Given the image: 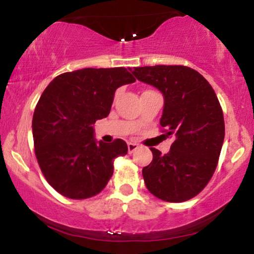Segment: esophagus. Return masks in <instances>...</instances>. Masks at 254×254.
<instances>
[{
    "label": "esophagus",
    "mask_w": 254,
    "mask_h": 254,
    "mask_svg": "<svg viewBox=\"0 0 254 254\" xmlns=\"http://www.w3.org/2000/svg\"><path fill=\"white\" fill-rule=\"evenodd\" d=\"M137 148H138V144L137 143H133V142H130V143H127V150H129V154H132L133 151H135Z\"/></svg>",
    "instance_id": "obj_1"
}]
</instances>
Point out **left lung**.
Listing matches in <instances>:
<instances>
[{
  "label": "left lung",
  "mask_w": 254,
  "mask_h": 254,
  "mask_svg": "<svg viewBox=\"0 0 254 254\" xmlns=\"http://www.w3.org/2000/svg\"><path fill=\"white\" fill-rule=\"evenodd\" d=\"M132 74L164 94L160 124L174 136L170 153L150 148L153 161L142 170L145 186L165 202L191 199L210 182L222 149L224 119L216 93L189 66H138Z\"/></svg>",
  "instance_id": "left-lung-1"
}]
</instances>
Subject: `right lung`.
Segmentation results:
<instances>
[{
  "label": "right lung",
  "mask_w": 254,
  "mask_h": 254,
  "mask_svg": "<svg viewBox=\"0 0 254 254\" xmlns=\"http://www.w3.org/2000/svg\"><path fill=\"white\" fill-rule=\"evenodd\" d=\"M135 81L122 66L84 68L58 75L44 90L32 121L34 153L58 193L86 199L107 185L127 145L121 138L97 143L93 124L109 116L116 89Z\"/></svg>",
  "instance_id": "1"
}]
</instances>
